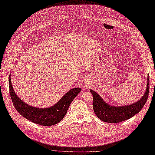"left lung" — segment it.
<instances>
[{
  "label": "left lung",
  "instance_id": "left-lung-1",
  "mask_svg": "<svg viewBox=\"0 0 155 155\" xmlns=\"http://www.w3.org/2000/svg\"><path fill=\"white\" fill-rule=\"evenodd\" d=\"M144 94L137 102L124 106H112L105 102L102 97L92 90H90L93 95V109L97 117L108 123H116L124 121L132 117L139 112L148 99L150 89V78Z\"/></svg>",
  "mask_w": 155,
  "mask_h": 155
}]
</instances>
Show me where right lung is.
Wrapping results in <instances>:
<instances>
[{
  "instance_id": "obj_1",
  "label": "right lung",
  "mask_w": 155,
  "mask_h": 155,
  "mask_svg": "<svg viewBox=\"0 0 155 155\" xmlns=\"http://www.w3.org/2000/svg\"><path fill=\"white\" fill-rule=\"evenodd\" d=\"M9 85L13 105L20 114L32 123L45 126H53L60 122L66 115L71 102L82 90L80 88L71 89L53 106L48 108H37L23 102L16 95L12 86L11 73Z\"/></svg>"
}]
</instances>
